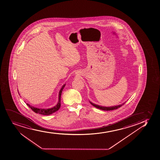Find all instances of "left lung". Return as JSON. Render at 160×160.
<instances>
[{
    "instance_id": "obj_1",
    "label": "left lung",
    "mask_w": 160,
    "mask_h": 160,
    "mask_svg": "<svg viewBox=\"0 0 160 160\" xmlns=\"http://www.w3.org/2000/svg\"><path fill=\"white\" fill-rule=\"evenodd\" d=\"M90 103H91V105L97 108L100 109L101 110H106V111H108V110H112L116 109L118 108L119 107L121 106H122V105H124V103H125V102L121 104V105H119L118 106H115L112 107H103L101 106H99V105H96L95 103H92L91 102H90Z\"/></svg>"
}]
</instances>
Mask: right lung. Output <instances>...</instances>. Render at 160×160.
<instances>
[{
    "instance_id": "1",
    "label": "right lung",
    "mask_w": 160,
    "mask_h": 160,
    "mask_svg": "<svg viewBox=\"0 0 160 160\" xmlns=\"http://www.w3.org/2000/svg\"><path fill=\"white\" fill-rule=\"evenodd\" d=\"M65 86V84H64L63 86H62V88L61 89L60 91H59L58 102L57 105L55 106L52 107L51 108H36V107H34L32 106L28 103H26V105H28V106L29 107V108L32 110H33V112H34L35 113H39V114H41V115H51L52 113H54V112H55L58 111L60 108L61 96L62 90L63 89V88H64Z\"/></svg>"
}]
</instances>
